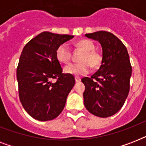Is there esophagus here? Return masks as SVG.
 I'll list each match as a JSON object with an SVG mask.
<instances>
[{
  "mask_svg": "<svg viewBox=\"0 0 146 146\" xmlns=\"http://www.w3.org/2000/svg\"><path fill=\"white\" fill-rule=\"evenodd\" d=\"M75 80H76V82H80V81H81V79H80V77H78V76H76Z\"/></svg>",
  "mask_w": 146,
  "mask_h": 146,
  "instance_id": "esophagus-1",
  "label": "esophagus"
}]
</instances>
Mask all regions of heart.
Returning <instances> with one entry per match:
<instances>
[{
    "label": "heart",
    "mask_w": 146,
    "mask_h": 146,
    "mask_svg": "<svg viewBox=\"0 0 146 146\" xmlns=\"http://www.w3.org/2000/svg\"><path fill=\"white\" fill-rule=\"evenodd\" d=\"M76 47L84 51L80 57V63H72L64 67V72L74 76H84L92 68H98L102 63V55L95 50L96 44L89 39L80 40L76 44ZM72 57L70 47L66 43H62L56 50V57L60 63H68Z\"/></svg>",
    "instance_id": "b5f03b06"
}]
</instances>
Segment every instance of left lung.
Instances as JSON below:
<instances>
[{"label": "left lung", "instance_id": "left-lung-1", "mask_svg": "<svg viewBox=\"0 0 146 146\" xmlns=\"http://www.w3.org/2000/svg\"><path fill=\"white\" fill-rule=\"evenodd\" d=\"M102 44V63L98 70L82 82L86 108L94 115L108 117L124 104L129 91L132 66L127 48L117 36L106 31L86 34Z\"/></svg>", "mask_w": 146, "mask_h": 146}]
</instances>
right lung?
Instances as JSON below:
<instances>
[{
  "label": "right lung",
  "mask_w": 146,
  "mask_h": 146,
  "mask_svg": "<svg viewBox=\"0 0 146 146\" xmlns=\"http://www.w3.org/2000/svg\"><path fill=\"white\" fill-rule=\"evenodd\" d=\"M73 38L44 32L23 49L17 69L19 97L24 109L35 120H53L64 108L75 79L71 74L62 73L56 50Z\"/></svg>",
  "instance_id": "obj_1"
}]
</instances>
